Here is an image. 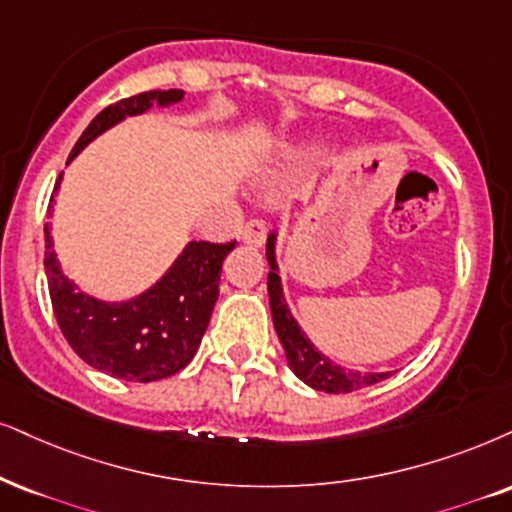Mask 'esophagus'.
Instances as JSON below:
<instances>
[{
  "instance_id": "obj_1",
  "label": "esophagus",
  "mask_w": 512,
  "mask_h": 512,
  "mask_svg": "<svg viewBox=\"0 0 512 512\" xmlns=\"http://www.w3.org/2000/svg\"><path fill=\"white\" fill-rule=\"evenodd\" d=\"M264 238H267V224H264L262 219H250V222L243 226L241 241L245 245H252V248H260V245L264 243Z\"/></svg>"
}]
</instances>
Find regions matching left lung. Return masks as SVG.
I'll use <instances>...</instances> for the list:
<instances>
[{
	"mask_svg": "<svg viewBox=\"0 0 512 512\" xmlns=\"http://www.w3.org/2000/svg\"><path fill=\"white\" fill-rule=\"evenodd\" d=\"M276 236L278 231H271L267 238V264H269L267 290H269L271 319H274L276 335L278 340H281L283 352H286L290 371H293L304 385L312 387V390L328 392V394L354 392V390H361V387L375 385L380 383V380L390 378L394 371L364 373V371H354V368L335 364L333 359H328L326 354L319 352V347L307 338V333L302 331L300 323H297L293 312H290L286 293H283L281 269H278V260H276Z\"/></svg>",
	"mask_w": 512,
	"mask_h": 512,
	"instance_id": "8db88e82",
	"label": "left lung"
}]
</instances>
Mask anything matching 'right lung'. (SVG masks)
Returning <instances> with one entry per match:
<instances>
[{
  "mask_svg": "<svg viewBox=\"0 0 512 512\" xmlns=\"http://www.w3.org/2000/svg\"><path fill=\"white\" fill-rule=\"evenodd\" d=\"M184 101L181 89L144 92L115 106L103 108L89 122L82 137L70 151L68 165L84 148L127 118H137L151 108H170ZM63 172L54 186L61 189ZM49 203V217L54 210ZM234 243L189 241L174 257L158 281L127 300H101L84 293L73 278L66 276L54 248L51 222L44 224V271H47L51 307L63 338L84 364L96 371L129 380L153 383L179 373L198 352L219 297L222 264Z\"/></svg>",
  "mask_w": 512,
  "mask_h": 512,
  "instance_id": "right-lung-1",
  "label": "right lung"
}]
</instances>
